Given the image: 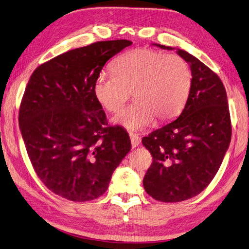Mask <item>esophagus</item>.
<instances>
[{"label":"esophagus","instance_id":"obj_1","mask_svg":"<svg viewBox=\"0 0 249 249\" xmlns=\"http://www.w3.org/2000/svg\"><path fill=\"white\" fill-rule=\"evenodd\" d=\"M129 138H130V141H131V146L132 147H137L139 144L141 143V138L139 137L138 135L136 134H129Z\"/></svg>","mask_w":249,"mask_h":249}]
</instances>
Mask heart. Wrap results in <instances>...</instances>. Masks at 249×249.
Listing matches in <instances>:
<instances>
[{
	"mask_svg": "<svg viewBox=\"0 0 249 249\" xmlns=\"http://www.w3.org/2000/svg\"><path fill=\"white\" fill-rule=\"evenodd\" d=\"M113 74L101 73L93 83L95 100L109 112L118 113L132 91L136 102L114 119L126 129L146 128L155 118L165 122L181 111L192 84L186 60L149 49H136L118 57Z\"/></svg>",
	"mask_w": 249,
	"mask_h": 249,
	"instance_id": "obj_1",
	"label": "heart"
}]
</instances>
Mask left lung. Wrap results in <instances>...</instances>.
<instances>
[{"mask_svg":"<svg viewBox=\"0 0 249 249\" xmlns=\"http://www.w3.org/2000/svg\"><path fill=\"white\" fill-rule=\"evenodd\" d=\"M176 53L189 63L192 74L186 106L177 120L142 139L153 157L143 186L148 195L163 203L187 200L204 191L217 173L231 140L222 80L188 52L177 49Z\"/></svg>","mask_w":249,"mask_h":249,"instance_id":"obj_1","label":"left lung"}]
</instances>
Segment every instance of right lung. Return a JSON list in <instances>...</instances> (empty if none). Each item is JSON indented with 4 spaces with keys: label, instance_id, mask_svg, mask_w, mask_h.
<instances>
[{
    "label": "right lung",
    "instance_id": "obj_1",
    "mask_svg": "<svg viewBox=\"0 0 249 249\" xmlns=\"http://www.w3.org/2000/svg\"><path fill=\"white\" fill-rule=\"evenodd\" d=\"M100 41L66 52L34 71L23 95L19 125L35 172L52 192L88 201L106 192L131 148L120 126H107L93 94L105 63L131 45Z\"/></svg>",
    "mask_w": 249,
    "mask_h": 249
}]
</instances>
